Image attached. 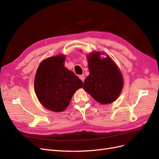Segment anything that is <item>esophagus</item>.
I'll return each mask as SVG.
<instances>
[{"label": "esophagus", "mask_w": 159, "mask_h": 159, "mask_svg": "<svg viewBox=\"0 0 159 159\" xmlns=\"http://www.w3.org/2000/svg\"><path fill=\"white\" fill-rule=\"evenodd\" d=\"M79 78H80V79L83 81H84V80H85V75H84V74H82V75H80V76H79Z\"/></svg>", "instance_id": "34e87169"}]
</instances>
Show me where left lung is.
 <instances>
[{"label":"left lung","instance_id":"8db88e82","mask_svg":"<svg viewBox=\"0 0 159 159\" xmlns=\"http://www.w3.org/2000/svg\"><path fill=\"white\" fill-rule=\"evenodd\" d=\"M93 52L87 56L89 75L84 84V89L101 104L111 103L121 94L123 78L121 71L107 55Z\"/></svg>","mask_w":159,"mask_h":159}]
</instances>
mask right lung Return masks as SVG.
Here are the masks:
<instances>
[{
  "mask_svg": "<svg viewBox=\"0 0 159 159\" xmlns=\"http://www.w3.org/2000/svg\"><path fill=\"white\" fill-rule=\"evenodd\" d=\"M65 60L63 54L44 60L35 75L38 99L45 108L54 112L64 111L75 91L83 86L82 81L64 66Z\"/></svg>",
  "mask_w": 159,
  "mask_h": 159,
  "instance_id": "right-lung-1",
  "label": "right lung"
}]
</instances>
